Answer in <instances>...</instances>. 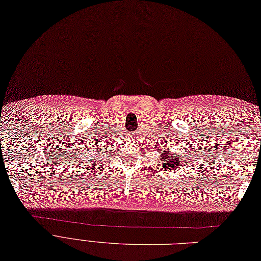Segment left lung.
I'll use <instances>...</instances> for the list:
<instances>
[{"label":"left lung","instance_id":"left-lung-1","mask_svg":"<svg viewBox=\"0 0 261 261\" xmlns=\"http://www.w3.org/2000/svg\"><path fill=\"white\" fill-rule=\"evenodd\" d=\"M172 147L163 148V151L160 152V164H163V168L166 171H175L177 168H179L181 165L186 164L182 156L178 153L171 152ZM186 156V155H185Z\"/></svg>","mask_w":261,"mask_h":261}]
</instances>
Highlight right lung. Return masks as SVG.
Returning <instances> with one entry per match:
<instances>
[{
  "label": "right lung",
  "instance_id": "right-lung-1",
  "mask_svg": "<svg viewBox=\"0 0 261 261\" xmlns=\"http://www.w3.org/2000/svg\"><path fill=\"white\" fill-rule=\"evenodd\" d=\"M100 143H101V141H97V140H94V141H92L91 142V144H89V148H88V152H87V150H86V154L88 155V154H91L90 152H92V151H94L95 152V148H96V146L98 145L100 146ZM83 154H85V153H83ZM86 155V156H87ZM85 156V155H84ZM89 158H86V161H85V165H88V166H91V164H90V161L88 160ZM82 165H83V163H82Z\"/></svg>",
  "mask_w": 261,
  "mask_h": 261
}]
</instances>
